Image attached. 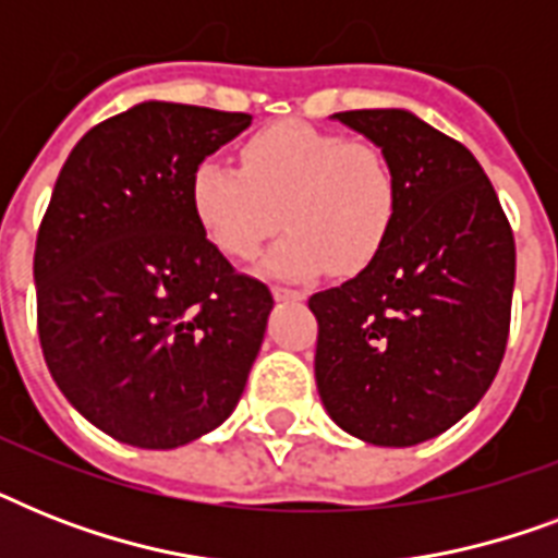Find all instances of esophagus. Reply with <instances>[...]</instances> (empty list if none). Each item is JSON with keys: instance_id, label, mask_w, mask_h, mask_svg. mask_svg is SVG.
I'll list each match as a JSON object with an SVG mask.
<instances>
[{"instance_id": "1", "label": "esophagus", "mask_w": 558, "mask_h": 558, "mask_svg": "<svg viewBox=\"0 0 558 558\" xmlns=\"http://www.w3.org/2000/svg\"><path fill=\"white\" fill-rule=\"evenodd\" d=\"M271 295L278 298V301H304V292H298V289H287V287H275L271 289Z\"/></svg>"}]
</instances>
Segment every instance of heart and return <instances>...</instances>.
I'll return each instance as SVG.
<instances>
[{"instance_id": "heart-1", "label": "heart", "mask_w": 558, "mask_h": 558, "mask_svg": "<svg viewBox=\"0 0 558 558\" xmlns=\"http://www.w3.org/2000/svg\"><path fill=\"white\" fill-rule=\"evenodd\" d=\"M187 196L205 240L226 257H252L287 226L263 260L269 275H356L393 231L399 179L376 144L280 121L245 138L240 168L217 156L202 159Z\"/></svg>"}]
</instances>
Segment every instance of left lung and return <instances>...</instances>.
<instances>
[{
    "mask_svg": "<svg viewBox=\"0 0 558 558\" xmlns=\"http://www.w3.org/2000/svg\"><path fill=\"white\" fill-rule=\"evenodd\" d=\"M399 179L388 243L310 298L315 381L332 423L373 446H416L466 416L501 367L515 240L484 168L408 109L336 112Z\"/></svg>",
    "mask_w": 558,
    "mask_h": 558,
    "instance_id": "1",
    "label": "left lung"
}]
</instances>
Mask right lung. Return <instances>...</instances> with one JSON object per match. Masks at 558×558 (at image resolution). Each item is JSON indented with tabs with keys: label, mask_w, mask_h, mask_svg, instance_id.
Instances as JSON below:
<instances>
[{
	"label": "right lung",
	"mask_w": 558,
	"mask_h": 558,
	"mask_svg": "<svg viewBox=\"0 0 558 558\" xmlns=\"http://www.w3.org/2000/svg\"><path fill=\"white\" fill-rule=\"evenodd\" d=\"M252 124L144 100L69 153L34 252L37 327L63 397L109 437L177 449L243 397L275 301L191 210L193 168Z\"/></svg>",
	"instance_id": "add662e5"
}]
</instances>
